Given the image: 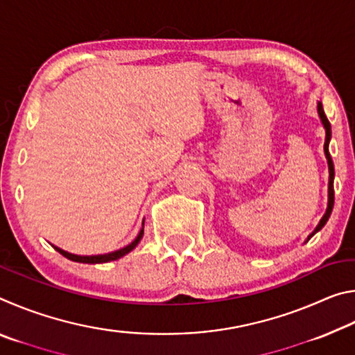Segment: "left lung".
I'll list each match as a JSON object with an SVG mask.
<instances>
[{"instance_id":"1","label":"left lung","mask_w":355,"mask_h":355,"mask_svg":"<svg viewBox=\"0 0 355 355\" xmlns=\"http://www.w3.org/2000/svg\"><path fill=\"white\" fill-rule=\"evenodd\" d=\"M318 112H320V117H321V122L324 125V128H326V142H324V153H326V158H327V163H329V203H327V211L326 214L322 216V219L320 220V224H318L316 230L311 233V236L315 235L316 232H320L321 228L326 225V222L330 218V213H332V208H334V177H335V171H334V161H332V156L329 153V141H330V136H332V131H330V122L326 117V114H324L322 110V105L318 103Z\"/></svg>"}]
</instances>
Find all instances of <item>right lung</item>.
<instances>
[{
	"mask_svg": "<svg viewBox=\"0 0 355 355\" xmlns=\"http://www.w3.org/2000/svg\"><path fill=\"white\" fill-rule=\"evenodd\" d=\"M144 235V227L141 228L139 235L136 236V239L131 244H128L127 248L123 249H119L116 252H111V254H105V255H92V257H81V255H73V254H69V252H65L62 249L59 248H55L59 254L64 255L65 258H69V260L71 261H78V263H91V264H95V263H107V261H114V260H119V258H122L123 255H127L128 252L133 250L137 244H139L141 238Z\"/></svg>",
	"mask_w": 355,
	"mask_h": 355,
	"instance_id": "obj_1",
	"label": "right lung"
}]
</instances>
